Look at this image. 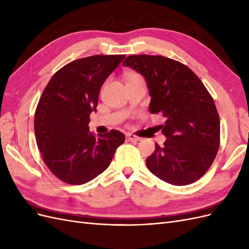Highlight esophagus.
<instances>
[{
  "mask_svg": "<svg viewBox=\"0 0 249 249\" xmlns=\"http://www.w3.org/2000/svg\"><path fill=\"white\" fill-rule=\"evenodd\" d=\"M125 139H126V141H139L140 140L139 137L135 136L134 134H131V133L125 134Z\"/></svg>",
  "mask_w": 249,
  "mask_h": 249,
  "instance_id": "obj_1",
  "label": "esophagus"
}]
</instances>
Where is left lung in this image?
<instances>
[{
    "mask_svg": "<svg viewBox=\"0 0 249 249\" xmlns=\"http://www.w3.org/2000/svg\"><path fill=\"white\" fill-rule=\"evenodd\" d=\"M123 65L145 78L149 111L162 113L164 145L146 159L149 171L171 185L194 183L211 167L220 145V120L212 95L187 65L159 55H131Z\"/></svg>",
    "mask_w": 249,
    "mask_h": 249,
    "instance_id": "1",
    "label": "left lung"
}]
</instances>
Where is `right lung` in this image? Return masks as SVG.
<instances>
[{
	"mask_svg": "<svg viewBox=\"0 0 249 249\" xmlns=\"http://www.w3.org/2000/svg\"><path fill=\"white\" fill-rule=\"evenodd\" d=\"M125 55L77 59L54 73L37 104L34 131L42 160L60 180L82 185L106 170L124 142L117 130L95 137L89 132L101 86Z\"/></svg>",
	"mask_w": 249,
	"mask_h": 249,
	"instance_id": "obj_1",
	"label": "right lung"
}]
</instances>
